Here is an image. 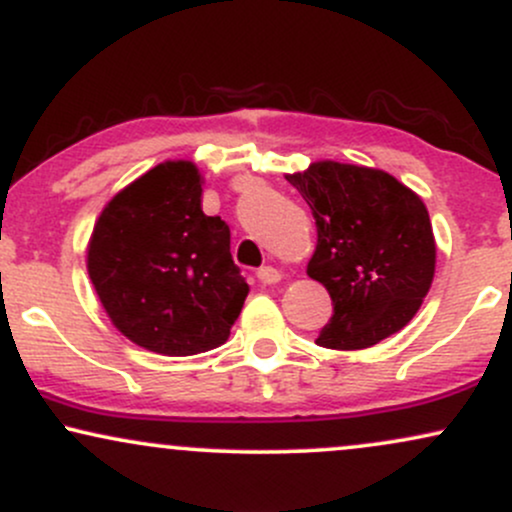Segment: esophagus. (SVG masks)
I'll use <instances>...</instances> for the list:
<instances>
[{
  "label": "esophagus",
  "mask_w": 512,
  "mask_h": 512,
  "mask_svg": "<svg viewBox=\"0 0 512 512\" xmlns=\"http://www.w3.org/2000/svg\"><path fill=\"white\" fill-rule=\"evenodd\" d=\"M257 279H260V284H264V286L279 284L281 272H279V269H274V267H260V269H257Z\"/></svg>",
  "instance_id": "1"
}]
</instances>
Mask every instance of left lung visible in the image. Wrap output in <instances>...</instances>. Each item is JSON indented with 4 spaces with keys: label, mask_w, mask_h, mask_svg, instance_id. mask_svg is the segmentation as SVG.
Listing matches in <instances>:
<instances>
[{
    "label": "left lung",
    "mask_w": 512,
    "mask_h": 512,
    "mask_svg": "<svg viewBox=\"0 0 512 512\" xmlns=\"http://www.w3.org/2000/svg\"><path fill=\"white\" fill-rule=\"evenodd\" d=\"M286 180L313 211L310 279L334 313L315 339L339 351L368 349L402 330L436 274V238L424 199L380 168L313 161Z\"/></svg>",
    "instance_id": "obj_1"
}]
</instances>
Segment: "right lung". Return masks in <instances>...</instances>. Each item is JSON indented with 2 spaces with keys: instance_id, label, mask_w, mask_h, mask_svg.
I'll return each instance as SVG.
<instances>
[{
  "instance_id": "obj_1",
  "label": "right lung",
  "mask_w": 512,
  "mask_h": 512,
  "mask_svg": "<svg viewBox=\"0 0 512 512\" xmlns=\"http://www.w3.org/2000/svg\"><path fill=\"white\" fill-rule=\"evenodd\" d=\"M202 185L192 161L158 163L105 204L88 238V279L110 322L161 356L221 346L250 293L231 231L202 211Z\"/></svg>"
}]
</instances>
